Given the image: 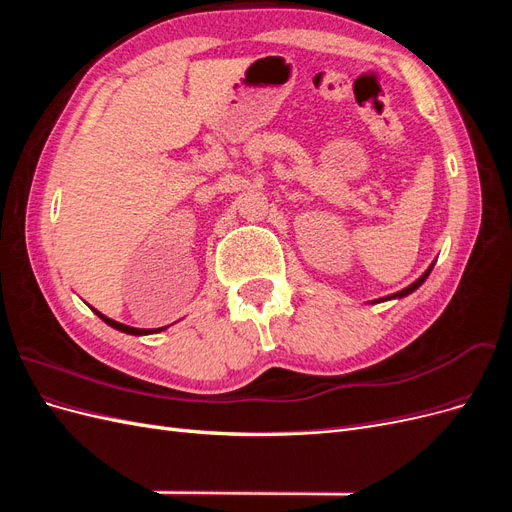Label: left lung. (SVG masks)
<instances>
[{
    "label": "left lung",
    "mask_w": 512,
    "mask_h": 512,
    "mask_svg": "<svg viewBox=\"0 0 512 512\" xmlns=\"http://www.w3.org/2000/svg\"><path fill=\"white\" fill-rule=\"evenodd\" d=\"M433 265H436V262H431V265L427 267V271L418 277L416 282H412L408 288H404V290H399V292H395V294H389V297H382V299H376V301H371V303H382V301H391V299H404V297H408V294H412L416 288H421L423 286V282L427 280L429 277V273H431V269H433Z\"/></svg>",
    "instance_id": "8db88e82"
}]
</instances>
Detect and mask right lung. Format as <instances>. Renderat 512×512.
<instances>
[{"label": "right lung", "mask_w": 512, "mask_h": 512, "mask_svg": "<svg viewBox=\"0 0 512 512\" xmlns=\"http://www.w3.org/2000/svg\"><path fill=\"white\" fill-rule=\"evenodd\" d=\"M91 307V305H89ZM91 312H94L100 320H104L108 327H113V329H117V331H121V333H128V335H153V333H160V331H164V329H168L170 324H166V327H160V329H136V327H130V324H123V322H117V320H113V318H108V316H104L102 312H98V309H94L91 307Z\"/></svg>", "instance_id": "obj_1"}]
</instances>
